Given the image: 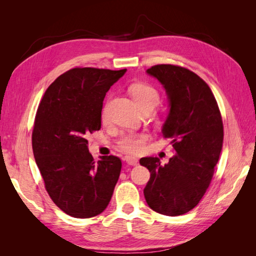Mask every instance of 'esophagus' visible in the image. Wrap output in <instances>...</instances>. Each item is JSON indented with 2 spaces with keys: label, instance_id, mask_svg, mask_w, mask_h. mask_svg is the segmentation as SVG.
<instances>
[{
  "label": "esophagus",
  "instance_id": "esophagus-1",
  "mask_svg": "<svg viewBox=\"0 0 256 256\" xmlns=\"http://www.w3.org/2000/svg\"><path fill=\"white\" fill-rule=\"evenodd\" d=\"M125 161H126V164H127L128 166H136L138 164V159H136V158H134V157L126 156V157H125Z\"/></svg>",
  "mask_w": 256,
  "mask_h": 256
}]
</instances>
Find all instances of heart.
Masks as SVG:
<instances>
[{
    "label": "heart",
    "mask_w": 256,
    "mask_h": 256,
    "mask_svg": "<svg viewBox=\"0 0 256 256\" xmlns=\"http://www.w3.org/2000/svg\"><path fill=\"white\" fill-rule=\"evenodd\" d=\"M130 92L140 108L148 104L156 106L159 102V92L150 84L136 83L130 86ZM147 136L145 134H127L120 140V148L128 154H138L144 148Z\"/></svg>",
    "instance_id": "1"
}]
</instances>
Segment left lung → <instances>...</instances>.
I'll use <instances>...</instances> for the list:
<instances>
[{
	"label": "left lung",
	"instance_id": "left-lung-1",
	"mask_svg": "<svg viewBox=\"0 0 256 256\" xmlns=\"http://www.w3.org/2000/svg\"><path fill=\"white\" fill-rule=\"evenodd\" d=\"M146 72L166 90L170 110L162 136L175 154L164 166L157 157L140 159L150 172L144 196L156 212L180 216L198 204L212 182L223 144L221 114L212 90L189 69L164 64Z\"/></svg>",
	"mask_w": 256,
	"mask_h": 256
}]
</instances>
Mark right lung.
Returning <instances> with one entry per match:
<instances>
[{"label":"right lung","mask_w":256,"mask_h":256,"mask_svg":"<svg viewBox=\"0 0 256 256\" xmlns=\"http://www.w3.org/2000/svg\"><path fill=\"white\" fill-rule=\"evenodd\" d=\"M127 69L74 68L46 90L32 134L36 164L46 190L60 209L74 218H92L109 205L122 161L88 152V136L102 127L106 92Z\"/></svg>","instance_id":"1"}]
</instances>
